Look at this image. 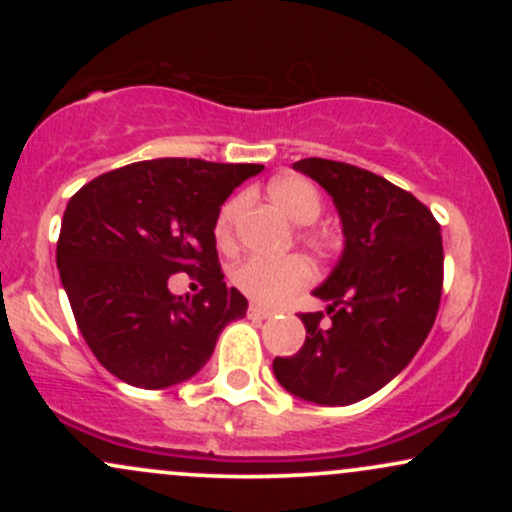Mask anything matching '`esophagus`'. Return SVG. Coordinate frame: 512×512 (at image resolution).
Masks as SVG:
<instances>
[{"label":"esophagus","instance_id":"obj_1","mask_svg":"<svg viewBox=\"0 0 512 512\" xmlns=\"http://www.w3.org/2000/svg\"><path fill=\"white\" fill-rule=\"evenodd\" d=\"M248 317H257V320H267V317H272V310L262 308V305H255L252 303L248 308Z\"/></svg>","mask_w":512,"mask_h":512}]
</instances>
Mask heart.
<instances>
[{
	"mask_svg": "<svg viewBox=\"0 0 512 512\" xmlns=\"http://www.w3.org/2000/svg\"><path fill=\"white\" fill-rule=\"evenodd\" d=\"M269 197L272 202L284 211L293 223H313L322 211L320 192L313 182L298 175H284V178L274 180L269 185ZM240 209H243V199L233 197L223 204L219 216H216L214 236L221 248H228L233 243V231H236V221ZM313 248H322L320 240L308 238ZM310 279V269L301 257H281V260H267V257H248L236 264L231 272V281L238 291L252 301L264 305H279L293 293L301 291Z\"/></svg>",
	"mask_w": 512,
	"mask_h": 512,
	"instance_id": "1",
	"label": "heart"
}]
</instances>
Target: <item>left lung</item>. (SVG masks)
<instances>
[{"label": "left lung", "mask_w": 512, "mask_h": 512, "mask_svg": "<svg viewBox=\"0 0 512 512\" xmlns=\"http://www.w3.org/2000/svg\"><path fill=\"white\" fill-rule=\"evenodd\" d=\"M293 168L332 197L344 250L313 291L332 322L303 313L301 351L276 356L274 375L305 402L344 407L397 378L426 342L443 289V240L431 209L370 170L327 158Z\"/></svg>", "instance_id": "obj_1"}]
</instances>
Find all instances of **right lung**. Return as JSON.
<instances>
[{
	"label": "right lung",
	"instance_id": "obj_1",
	"mask_svg": "<svg viewBox=\"0 0 512 512\" xmlns=\"http://www.w3.org/2000/svg\"><path fill=\"white\" fill-rule=\"evenodd\" d=\"M257 163L156 158L110 170L69 199L57 269L88 349L122 383L161 390L190 380L248 298L228 289L216 216ZM202 271L205 291L175 297L167 279Z\"/></svg>",
	"mask_w": 512,
	"mask_h": 512
}]
</instances>
